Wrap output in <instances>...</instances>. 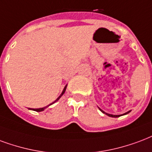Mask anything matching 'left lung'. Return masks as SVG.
I'll use <instances>...</instances> for the list:
<instances>
[{
	"label": "left lung",
	"mask_w": 152,
	"mask_h": 152,
	"mask_svg": "<svg viewBox=\"0 0 152 152\" xmlns=\"http://www.w3.org/2000/svg\"><path fill=\"white\" fill-rule=\"evenodd\" d=\"M100 110L102 111V113H105V114H106V115H108V116H110V117H113V118H118V117H120L121 116V115H113V114H110V113H104V111L103 110H101V109H100ZM128 113H130V111H128L127 113H124V114H127ZM124 114H122V115H124Z\"/></svg>",
	"instance_id": "8db88e82"
}]
</instances>
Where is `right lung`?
<instances>
[{
	"instance_id": "right-lung-1",
	"label": "right lung",
	"mask_w": 152,
	"mask_h": 152,
	"mask_svg": "<svg viewBox=\"0 0 152 152\" xmlns=\"http://www.w3.org/2000/svg\"><path fill=\"white\" fill-rule=\"evenodd\" d=\"M66 88H67V86H65V88H64V90H63V92H62L61 95H60V96H59V97H58V98L56 99V101H55V102H54L53 103H55V102H56V101H58V100H59V99L60 98V97H61V96H63V95H64V93H65V90H66ZM53 103H51V104H53ZM50 104H49V105H50ZM49 105H48V106H49ZM48 106H46V107H44V108H40V109H30V110H34V111H37V112H41V111L44 110V109H46V108L48 107Z\"/></svg>"
}]
</instances>
